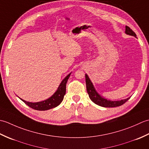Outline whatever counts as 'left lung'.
I'll return each mask as SVG.
<instances>
[{
	"label": "left lung",
	"mask_w": 149,
	"mask_h": 149,
	"mask_svg": "<svg viewBox=\"0 0 149 149\" xmlns=\"http://www.w3.org/2000/svg\"><path fill=\"white\" fill-rule=\"evenodd\" d=\"M125 33L127 34H129V35L136 37V34H135L134 31H132L130 27H129L127 26H125ZM85 77H86V90L88 95H89L90 99L91 100L92 102H93L95 104H97V105L105 107H118L123 105V104L127 102L129 99V98H127V99L121 100L118 101H111L104 99V98L100 97L99 95L97 93V91L95 90V88L93 86L92 83L91 82L87 74L85 75Z\"/></svg>",
	"instance_id": "8db88e82"
}]
</instances>
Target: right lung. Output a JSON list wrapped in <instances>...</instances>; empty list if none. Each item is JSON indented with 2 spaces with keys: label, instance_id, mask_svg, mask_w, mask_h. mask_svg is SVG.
<instances>
[{
  "label": "right lung",
  "instance_id": "obj_1",
  "mask_svg": "<svg viewBox=\"0 0 149 149\" xmlns=\"http://www.w3.org/2000/svg\"><path fill=\"white\" fill-rule=\"evenodd\" d=\"M70 75V74H68L67 76L62 81L61 83L60 84L58 90L56 91V92L48 99L44 101H42V102L35 103L27 102V101H25L21 99H20L23 101L25 104H27L28 106H29L31 108L36 110L45 111L54 108V107H56L58 105H59L62 102V100H63V98H64L66 93V83H67V81Z\"/></svg>",
  "mask_w": 149,
  "mask_h": 149
}]
</instances>
